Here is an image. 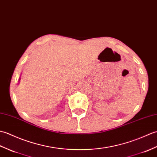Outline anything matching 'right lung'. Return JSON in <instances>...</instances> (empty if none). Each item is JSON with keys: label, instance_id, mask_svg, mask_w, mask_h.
I'll return each mask as SVG.
<instances>
[{"label": "right lung", "instance_id": "1", "mask_svg": "<svg viewBox=\"0 0 157 157\" xmlns=\"http://www.w3.org/2000/svg\"><path fill=\"white\" fill-rule=\"evenodd\" d=\"M19 81H20V78H19Z\"/></svg>", "mask_w": 157, "mask_h": 157}]
</instances>
